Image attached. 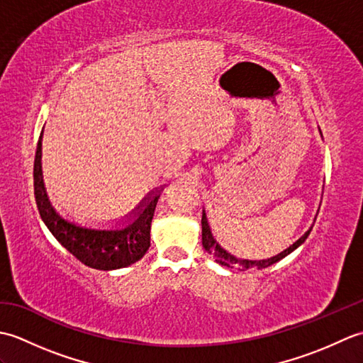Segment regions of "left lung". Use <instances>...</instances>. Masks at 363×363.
<instances>
[{
	"instance_id": "left-lung-1",
	"label": "left lung",
	"mask_w": 363,
	"mask_h": 363,
	"mask_svg": "<svg viewBox=\"0 0 363 363\" xmlns=\"http://www.w3.org/2000/svg\"><path fill=\"white\" fill-rule=\"evenodd\" d=\"M201 226H203V246H204V250L209 252V254H212V256L215 257V260L218 262V264L225 265V267H229V268H238V269H242V272H245V269H248V268L262 269V268H267L269 265L276 264V262H279L285 256H289L290 252L295 251L299 245H303L306 242V238L309 237L311 230H312V228H311L303 237L298 238L295 243H293L291 246H289L287 250H284L282 252L277 254V256H274V257L264 259V260H246V259H237V257H234L233 254H229L226 250H223L221 246L217 243V240H215V238L212 237L209 223H207V218H206V212H203Z\"/></svg>"
}]
</instances>
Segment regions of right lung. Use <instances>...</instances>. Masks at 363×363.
I'll return each mask as SVG.
<instances>
[{"label": "right lung", "instance_id": "right-lung-1", "mask_svg": "<svg viewBox=\"0 0 363 363\" xmlns=\"http://www.w3.org/2000/svg\"><path fill=\"white\" fill-rule=\"evenodd\" d=\"M42 138L37 143L34 160V195L38 213L56 237V240L70 251L84 265L95 269H117L140 260L150 248L151 220L159 201L157 191L148 194L133 212L126 226L112 229H90L64 220L51 206L42 177Z\"/></svg>", "mask_w": 363, "mask_h": 363}]
</instances>
